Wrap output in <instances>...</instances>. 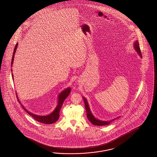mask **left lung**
<instances>
[{
    "label": "left lung",
    "instance_id": "obj_1",
    "mask_svg": "<svg viewBox=\"0 0 157 157\" xmlns=\"http://www.w3.org/2000/svg\"><path fill=\"white\" fill-rule=\"evenodd\" d=\"M133 47H134V49L136 51L137 53L140 56V57L141 58H142V55H141V53L140 47H139V41L137 40L135 41V42L134 43ZM83 99L84 100L85 105V109H86V111L87 117L88 120L90 121V122L91 124H94V125H97V126H105V125H107V124H110L112 122H113L116 119H118L119 118V117H117L116 118H114V119H113L112 120L108 121H100L99 120H98V119L95 118V117H94L93 115L91 113L86 99L84 97H83Z\"/></svg>",
    "mask_w": 157,
    "mask_h": 157
}]
</instances>
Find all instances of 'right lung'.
Here are the masks:
<instances>
[{
  "label": "right lung",
  "mask_w": 157,
  "mask_h": 157,
  "mask_svg": "<svg viewBox=\"0 0 157 157\" xmlns=\"http://www.w3.org/2000/svg\"><path fill=\"white\" fill-rule=\"evenodd\" d=\"M17 47H18V44L16 45L14 49L13 56H12V62H11V67H12V64L13 62L14 57V54H15V52H16V49H17ZM13 75L12 74V77L13 78ZM71 90V87H68L59 94V95H58V105L56 108V109H54V111H53L52 113H51L50 114H48L47 116H38L36 114H34L29 112L25 107H24V106L22 104H21V106L23 107L24 110H25L27 113L30 114L31 117H33V119H35L37 121L41 122L42 124H54L59 119V112H60L61 107L62 106V104H63L64 101L70 93ZM17 99H18V98H17Z\"/></svg>",
  "instance_id": "obj_1"
}]
</instances>
